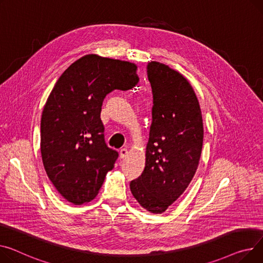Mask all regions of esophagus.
I'll list each match as a JSON object with an SVG mask.
<instances>
[{"label":"esophagus","mask_w":263,"mask_h":263,"mask_svg":"<svg viewBox=\"0 0 263 263\" xmlns=\"http://www.w3.org/2000/svg\"><path fill=\"white\" fill-rule=\"evenodd\" d=\"M119 155H120L121 159H125V157L128 155V150L126 148H121L119 150Z\"/></svg>","instance_id":"obj_1"}]
</instances>
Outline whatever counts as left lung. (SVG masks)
<instances>
[{"instance_id": "8db88e82", "label": "left lung", "mask_w": 263, "mask_h": 263, "mask_svg": "<svg viewBox=\"0 0 263 263\" xmlns=\"http://www.w3.org/2000/svg\"><path fill=\"white\" fill-rule=\"evenodd\" d=\"M153 94L152 122L145 169L130 189L152 214H162L190 184L203 147V119L199 100L188 80L168 65L147 66Z\"/></svg>"}]
</instances>
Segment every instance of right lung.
<instances>
[{"label":"right lung","instance_id":"obj_1","mask_svg":"<svg viewBox=\"0 0 263 263\" xmlns=\"http://www.w3.org/2000/svg\"><path fill=\"white\" fill-rule=\"evenodd\" d=\"M134 63L85 55L57 80L41 117V155L46 174L68 202L92 201L114 168L118 152L103 138L104 97L127 91L139 80Z\"/></svg>","mask_w":263,"mask_h":263}]
</instances>
